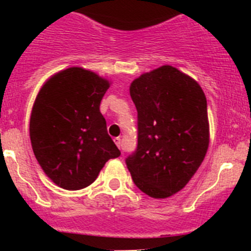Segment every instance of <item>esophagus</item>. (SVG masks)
Wrapping results in <instances>:
<instances>
[{
  "label": "esophagus",
  "mask_w": 251,
  "mask_h": 251,
  "mask_svg": "<svg viewBox=\"0 0 251 251\" xmlns=\"http://www.w3.org/2000/svg\"><path fill=\"white\" fill-rule=\"evenodd\" d=\"M114 142H115V145L118 146V148L122 147V139H121V137H115Z\"/></svg>",
  "instance_id": "esophagus-1"
}]
</instances>
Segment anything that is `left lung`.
Masks as SVG:
<instances>
[{"label": "left lung", "mask_w": 251, "mask_h": 251, "mask_svg": "<svg viewBox=\"0 0 251 251\" xmlns=\"http://www.w3.org/2000/svg\"><path fill=\"white\" fill-rule=\"evenodd\" d=\"M129 93L138 113V145L126 163L142 192L166 199L187 185L206 156V97L197 81L170 65L142 74Z\"/></svg>", "instance_id": "1"}]
</instances>
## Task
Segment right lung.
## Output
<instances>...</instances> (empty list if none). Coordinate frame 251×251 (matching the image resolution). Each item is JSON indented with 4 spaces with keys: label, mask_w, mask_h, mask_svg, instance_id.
I'll use <instances>...</instances> for the list:
<instances>
[{
    "label": "right lung",
    "mask_w": 251,
    "mask_h": 251,
    "mask_svg": "<svg viewBox=\"0 0 251 251\" xmlns=\"http://www.w3.org/2000/svg\"><path fill=\"white\" fill-rule=\"evenodd\" d=\"M109 81L69 68L46 81L30 118L32 151L46 176L65 190L92 185L110 158L121 156L106 130L100 101Z\"/></svg>",
    "instance_id": "right-lung-1"
}]
</instances>
